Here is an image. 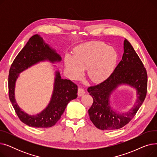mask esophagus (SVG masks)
Returning <instances> with one entry per match:
<instances>
[{
  "label": "esophagus",
  "instance_id": "1",
  "mask_svg": "<svg viewBox=\"0 0 157 157\" xmlns=\"http://www.w3.org/2000/svg\"><path fill=\"white\" fill-rule=\"evenodd\" d=\"M85 94V90L83 88H82L81 87L78 88V95L79 97H81L82 95H83Z\"/></svg>",
  "mask_w": 157,
  "mask_h": 157
}]
</instances>
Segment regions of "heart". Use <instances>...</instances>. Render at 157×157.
<instances>
[{
    "instance_id": "heart-1",
    "label": "heart",
    "mask_w": 157,
    "mask_h": 157,
    "mask_svg": "<svg viewBox=\"0 0 157 157\" xmlns=\"http://www.w3.org/2000/svg\"><path fill=\"white\" fill-rule=\"evenodd\" d=\"M117 60L114 49L101 42H88L78 46L74 56L66 55V69L74 78L80 77L83 69H87V75L93 82H101L108 78Z\"/></svg>"
}]
</instances>
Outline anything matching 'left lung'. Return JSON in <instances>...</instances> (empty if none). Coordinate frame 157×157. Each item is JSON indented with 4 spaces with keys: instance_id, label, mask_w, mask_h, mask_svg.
Masks as SVG:
<instances>
[{
    "instance_id": "obj_1",
    "label": "left lung",
    "mask_w": 157,
    "mask_h": 157,
    "mask_svg": "<svg viewBox=\"0 0 157 157\" xmlns=\"http://www.w3.org/2000/svg\"><path fill=\"white\" fill-rule=\"evenodd\" d=\"M123 45L122 59L111 75L101 83L89 86L87 90L94 100L88 109L90 119L100 130H116L128 124L135 117L146 96L147 75L146 68L127 39ZM121 84L134 87L137 90L138 100L130 110L119 114L110 108L109 97L112 90Z\"/></svg>"
}]
</instances>
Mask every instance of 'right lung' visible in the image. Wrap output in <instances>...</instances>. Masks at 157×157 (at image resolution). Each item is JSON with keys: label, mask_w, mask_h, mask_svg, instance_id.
Masks as SVG:
<instances>
[{"label": "right lung", "mask_w": 157, "mask_h": 157, "mask_svg": "<svg viewBox=\"0 0 157 157\" xmlns=\"http://www.w3.org/2000/svg\"><path fill=\"white\" fill-rule=\"evenodd\" d=\"M60 61L61 57L46 44L39 35L31 37L12 63L8 76L10 100L19 119L30 127L48 128L53 126L63 113L67 104L78 96V86L70 79H62L56 73L54 91L47 108L37 115H29L19 108L14 99V85L19 74L40 61Z\"/></svg>", "instance_id": "obj_1"}]
</instances>
